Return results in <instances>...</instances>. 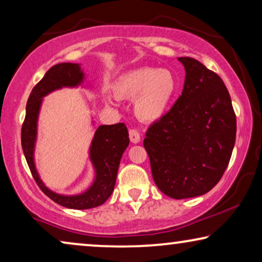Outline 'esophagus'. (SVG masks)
I'll return each instance as SVG.
<instances>
[{"label":"esophagus","mask_w":262,"mask_h":262,"mask_svg":"<svg viewBox=\"0 0 262 262\" xmlns=\"http://www.w3.org/2000/svg\"><path fill=\"white\" fill-rule=\"evenodd\" d=\"M128 136H130V141L134 143V144H137V143L141 142V135H139V132L137 130H135V128H131V130L128 131Z\"/></svg>","instance_id":"1"}]
</instances>
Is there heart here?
Here are the masks:
<instances>
[{
    "mask_svg": "<svg viewBox=\"0 0 262 262\" xmlns=\"http://www.w3.org/2000/svg\"><path fill=\"white\" fill-rule=\"evenodd\" d=\"M113 91L121 99L135 100L134 112L139 120L154 123L166 116L178 91V80L170 70L143 67L130 70L114 82ZM106 102L117 105L114 95Z\"/></svg>",
    "mask_w": 262,
    "mask_h": 262,
    "instance_id": "1",
    "label": "heart"
}]
</instances>
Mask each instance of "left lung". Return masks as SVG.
<instances>
[{
    "label": "left lung",
    "instance_id": "left-lung-1",
    "mask_svg": "<svg viewBox=\"0 0 262 262\" xmlns=\"http://www.w3.org/2000/svg\"><path fill=\"white\" fill-rule=\"evenodd\" d=\"M184 89L171 110L146 131L152 179L173 199L193 198L218 184L230 161L236 139V116L224 82L191 57Z\"/></svg>",
    "mask_w": 262,
    "mask_h": 262
}]
</instances>
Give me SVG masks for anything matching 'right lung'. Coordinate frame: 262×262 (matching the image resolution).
<instances>
[{
	"label": "right lung",
	"instance_id": "1",
	"mask_svg": "<svg viewBox=\"0 0 262 262\" xmlns=\"http://www.w3.org/2000/svg\"><path fill=\"white\" fill-rule=\"evenodd\" d=\"M84 73L80 64L59 63L46 71L45 76L32 89L26 105V117L21 128V145L27 164L39 188L52 199L68 209L87 210L102 205L112 194L121 156L130 139L124 123L100 125L96 128L89 146V160L95 170V178L87 191L75 195H63L51 191L39 177L34 162L35 142L38 136V118L42 98L64 87L76 88L84 82Z\"/></svg>",
	"mask_w": 262,
	"mask_h": 262
}]
</instances>
